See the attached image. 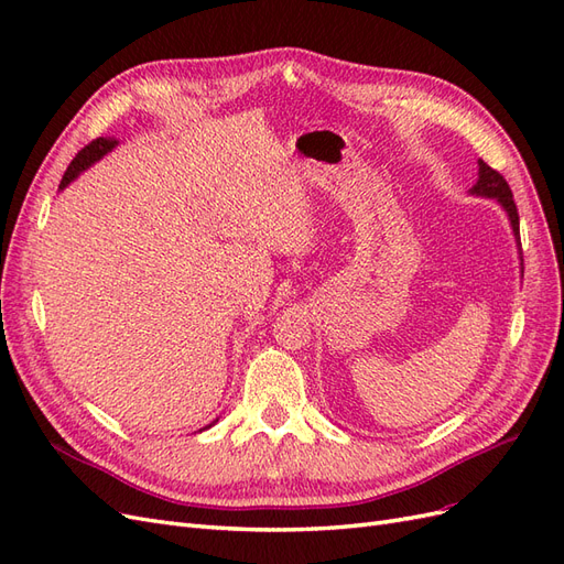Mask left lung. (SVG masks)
<instances>
[{"label": "left lung", "mask_w": 564, "mask_h": 564, "mask_svg": "<svg viewBox=\"0 0 564 564\" xmlns=\"http://www.w3.org/2000/svg\"><path fill=\"white\" fill-rule=\"evenodd\" d=\"M477 164H480V176H477V183L470 187V193L480 195V197L497 199L501 207L506 209L508 218H510V226H513L516 240H520V216H518L513 193H510V185L506 183V178L497 172V169H491L487 162L480 160Z\"/></svg>", "instance_id": "left-lung-1"}]
</instances>
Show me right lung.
<instances>
[{
	"mask_svg": "<svg viewBox=\"0 0 564 564\" xmlns=\"http://www.w3.org/2000/svg\"><path fill=\"white\" fill-rule=\"evenodd\" d=\"M119 141H115V139H96V141H91L89 145H84L77 155H75V160L70 162V166H67V172L63 174V181H61V191L63 187L67 185V183H73L84 169H89L94 162H98L100 158L104 155H108V152L117 145Z\"/></svg>",
	"mask_w": 564,
	"mask_h": 564,
	"instance_id": "add662e5",
	"label": "right lung"
}]
</instances>
